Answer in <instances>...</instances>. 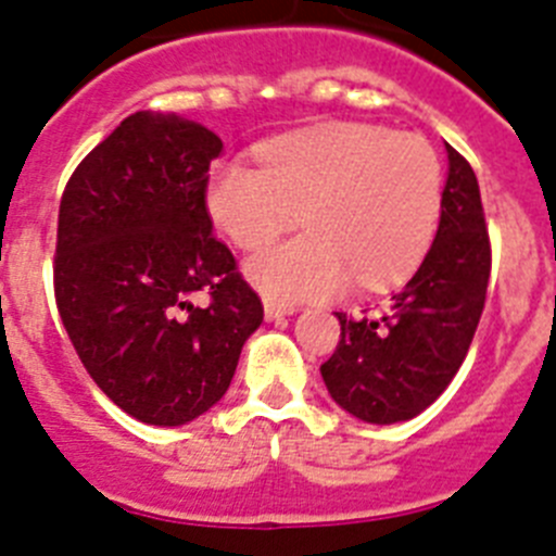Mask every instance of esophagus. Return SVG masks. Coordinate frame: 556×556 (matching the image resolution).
I'll return each mask as SVG.
<instances>
[{
	"mask_svg": "<svg viewBox=\"0 0 556 556\" xmlns=\"http://www.w3.org/2000/svg\"><path fill=\"white\" fill-rule=\"evenodd\" d=\"M263 313H266V321H279V318L293 315L296 309L290 307V304H279V302H271V299H266V302H263Z\"/></svg>",
	"mask_w": 556,
	"mask_h": 556,
	"instance_id": "1",
	"label": "esophagus"
}]
</instances>
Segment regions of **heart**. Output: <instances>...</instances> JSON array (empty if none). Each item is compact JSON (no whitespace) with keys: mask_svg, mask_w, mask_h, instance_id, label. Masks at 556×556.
I'll use <instances>...</instances> for the list:
<instances>
[{"mask_svg":"<svg viewBox=\"0 0 556 556\" xmlns=\"http://www.w3.org/2000/svg\"><path fill=\"white\" fill-rule=\"evenodd\" d=\"M443 207V168L424 138L371 124H329L260 149V168L224 163L207 210L235 247L260 249L302 216L309 232L254 254L247 277L279 304L346 288L384 290L415 271Z\"/></svg>","mask_w":556,"mask_h":556,"instance_id":"1","label":"heart"}]
</instances>
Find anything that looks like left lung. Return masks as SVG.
Masks as SVG:
<instances>
[{
    "label": "left lung",
    "mask_w": 556,
    "mask_h": 556,
    "mask_svg": "<svg viewBox=\"0 0 556 556\" xmlns=\"http://www.w3.org/2000/svg\"><path fill=\"white\" fill-rule=\"evenodd\" d=\"M448 177L438 235L418 271L390 307L346 318L321 377L338 407L365 424L409 421L448 388L482 318L490 238L479 182L446 143Z\"/></svg>",
    "instance_id": "left-lung-1"
}]
</instances>
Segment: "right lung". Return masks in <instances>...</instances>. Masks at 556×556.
Listing matches in <instances>:
<instances>
[{
    "label": "right lung",
    "mask_w": 556,
    "mask_h": 556,
    "mask_svg": "<svg viewBox=\"0 0 556 556\" xmlns=\"http://www.w3.org/2000/svg\"><path fill=\"white\" fill-rule=\"evenodd\" d=\"M216 132L138 110L68 179L54 299L85 371L127 415L182 427L222 402L263 304L213 238ZM204 292L207 305H193Z\"/></svg>",
    "instance_id": "1"
}]
</instances>
